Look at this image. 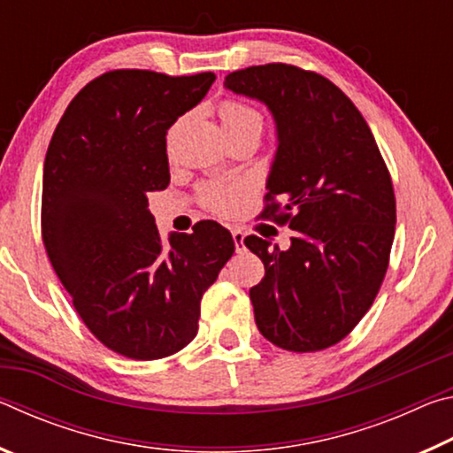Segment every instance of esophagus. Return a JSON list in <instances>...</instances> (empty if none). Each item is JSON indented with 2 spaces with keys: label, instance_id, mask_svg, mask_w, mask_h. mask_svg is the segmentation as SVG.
<instances>
[{
  "label": "esophagus",
  "instance_id": "1",
  "mask_svg": "<svg viewBox=\"0 0 453 453\" xmlns=\"http://www.w3.org/2000/svg\"><path fill=\"white\" fill-rule=\"evenodd\" d=\"M232 237H234L235 251H237V254H242V251L245 250V243H243V237H245V234L242 232V229H234V232H232Z\"/></svg>",
  "mask_w": 453,
  "mask_h": 453
}]
</instances>
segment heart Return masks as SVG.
<instances>
[{"label":"heart","instance_id":"1","mask_svg":"<svg viewBox=\"0 0 453 453\" xmlns=\"http://www.w3.org/2000/svg\"><path fill=\"white\" fill-rule=\"evenodd\" d=\"M221 126L226 132H235V129H254L262 134L264 119L254 107L240 104V102H224L219 105ZM245 197V186L242 183H221L213 181L202 188V203L205 208L229 216L240 208L242 199Z\"/></svg>","mask_w":453,"mask_h":453}]
</instances>
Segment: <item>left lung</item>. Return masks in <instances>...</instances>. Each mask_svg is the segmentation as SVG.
Returning <instances> with one entry per match:
<instances>
[{"label":"left lung","mask_w":453,"mask_h":453,"mask_svg":"<svg viewBox=\"0 0 453 453\" xmlns=\"http://www.w3.org/2000/svg\"><path fill=\"white\" fill-rule=\"evenodd\" d=\"M226 89L272 113L278 148L267 173L272 216L294 229L291 245L248 235L265 265L250 289L257 329L289 351L343 340L365 316L388 270L395 197L372 129L324 75L286 64L229 73Z\"/></svg>","instance_id":"8db88e82"}]
</instances>
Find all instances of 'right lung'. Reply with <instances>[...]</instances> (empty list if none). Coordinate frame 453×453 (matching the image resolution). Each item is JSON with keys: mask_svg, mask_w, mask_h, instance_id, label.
<instances>
[{"mask_svg": "<svg viewBox=\"0 0 453 453\" xmlns=\"http://www.w3.org/2000/svg\"><path fill=\"white\" fill-rule=\"evenodd\" d=\"M213 81V73L99 75L67 105L45 153L50 262L89 332L126 357L186 348L203 291L234 254L232 234L210 219L165 243L148 210L150 191L170 183L167 129Z\"/></svg>", "mask_w": 453, "mask_h": 453, "instance_id": "1", "label": "right lung"}]
</instances>
